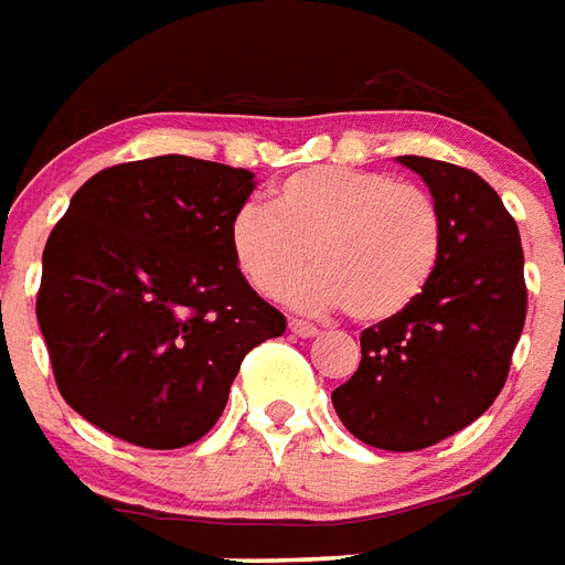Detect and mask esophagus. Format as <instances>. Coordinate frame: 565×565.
<instances>
[{"instance_id": "34e87169", "label": "esophagus", "mask_w": 565, "mask_h": 565, "mask_svg": "<svg viewBox=\"0 0 565 565\" xmlns=\"http://www.w3.org/2000/svg\"><path fill=\"white\" fill-rule=\"evenodd\" d=\"M288 329H291L297 338H315V335H318V327H315V323H306V320H297V318L288 320Z\"/></svg>"}]
</instances>
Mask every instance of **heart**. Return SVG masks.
Here are the masks:
<instances>
[{
    "mask_svg": "<svg viewBox=\"0 0 565 565\" xmlns=\"http://www.w3.org/2000/svg\"><path fill=\"white\" fill-rule=\"evenodd\" d=\"M444 250V218L426 189L394 174L315 166L288 174L270 212L242 206L230 221V254L250 286L303 309L344 311L382 323L417 303Z\"/></svg>",
    "mask_w": 565,
    "mask_h": 565,
    "instance_id": "obj_1",
    "label": "heart"
}]
</instances>
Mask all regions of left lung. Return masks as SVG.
I'll use <instances>...</instances> for the list:
<instances>
[{
	"label": "left lung",
	"mask_w": 565,
	"mask_h": 565,
	"mask_svg": "<svg viewBox=\"0 0 565 565\" xmlns=\"http://www.w3.org/2000/svg\"><path fill=\"white\" fill-rule=\"evenodd\" d=\"M444 218V250L417 303L361 332V364L332 405L361 444L417 452L461 431L502 394L525 327L519 227L476 171L405 154Z\"/></svg>",
	"instance_id": "8db88e82"
}]
</instances>
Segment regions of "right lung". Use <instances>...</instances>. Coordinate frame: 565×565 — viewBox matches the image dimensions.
<instances>
[{"label":"right lung","instance_id":"obj_1","mask_svg":"<svg viewBox=\"0 0 565 565\" xmlns=\"http://www.w3.org/2000/svg\"><path fill=\"white\" fill-rule=\"evenodd\" d=\"M254 174L195 157L98 171L43 250L38 291L57 391L142 449L201 440L245 355L286 332L230 254Z\"/></svg>","mask_w":565,"mask_h":565}]
</instances>
